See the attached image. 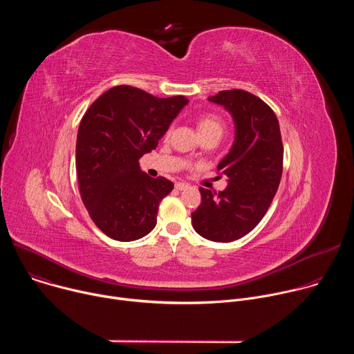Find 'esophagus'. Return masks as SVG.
I'll use <instances>...</instances> for the list:
<instances>
[{
  "instance_id": "esophagus-1",
  "label": "esophagus",
  "mask_w": 354,
  "mask_h": 354,
  "mask_svg": "<svg viewBox=\"0 0 354 354\" xmlns=\"http://www.w3.org/2000/svg\"><path fill=\"white\" fill-rule=\"evenodd\" d=\"M187 187H189L187 183H176V185H175V189H176V190H185V189H187Z\"/></svg>"
}]
</instances>
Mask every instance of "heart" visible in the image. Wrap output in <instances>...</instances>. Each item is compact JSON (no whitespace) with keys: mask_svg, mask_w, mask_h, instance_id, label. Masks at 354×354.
I'll return each mask as SVG.
<instances>
[{"mask_svg":"<svg viewBox=\"0 0 354 354\" xmlns=\"http://www.w3.org/2000/svg\"><path fill=\"white\" fill-rule=\"evenodd\" d=\"M197 127H198V131L200 134L203 137H209V136H221L223 131H224V127H225V123H224V119L217 115V113H213V112H206V113H201L197 116ZM172 133V127L169 126L167 130H165V134L164 137L168 138Z\"/></svg>","mask_w":354,"mask_h":354,"instance_id":"heart-1","label":"heart"}]
</instances>
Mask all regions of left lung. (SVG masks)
Returning a JSON list of instances; mask_svg holds the SVG:
<instances>
[{
	"label": "left lung",
	"instance_id": "left-lung-1",
	"mask_svg": "<svg viewBox=\"0 0 354 354\" xmlns=\"http://www.w3.org/2000/svg\"><path fill=\"white\" fill-rule=\"evenodd\" d=\"M209 99L232 115L236 133L217 167L228 186L218 193L200 187L201 203L192 213V225L206 239L231 242L254 230L269 210L283 174L284 149L279 120L261 97L230 89Z\"/></svg>",
	"mask_w": 354,
	"mask_h": 354
}]
</instances>
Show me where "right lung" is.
<instances>
[{
    "mask_svg": "<svg viewBox=\"0 0 354 354\" xmlns=\"http://www.w3.org/2000/svg\"><path fill=\"white\" fill-rule=\"evenodd\" d=\"M187 102L182 95L158 97L118 85L82 116L75 148L78 189L91 220L109 238L129 242L154 230L160 203L174 183L149 178L138 161L157 148Z\"/></svg>",
    "mask_w": 354,
    "mask_h": 354,
    "instance_id": "right-lung-1",
    "label": "right lung"
}]
</instances>
